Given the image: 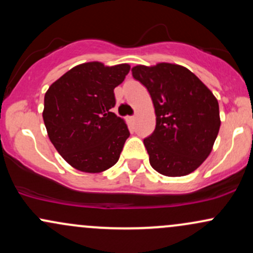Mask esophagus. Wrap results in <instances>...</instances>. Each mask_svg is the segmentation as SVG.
<instances>
[{"label":"esophagus","mask_w":253,"mask_h":253,"mask_svg":"<svg viewBox=\"0 0 253 253\" xmlns=\"http://www.w3.org/2000/svg\"><path fill=\"white\" fill-rule=\"evenodd\" d=\"M128 121H129V123L132 124V125H134V123H135V117H129V118H128Z\"/></svg>","instance_id":"34e87169"}]
</instances>
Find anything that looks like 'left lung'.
<instances>
[{
    "instance_id": "obj_1",
    "label": "left lung",
    "mask_w": 253,
    "mask_h": 253,
    "mask_svg": "<svg viewBox=\"0 0 253 253\" xmlns=\"http://www.w3.org/2000/svg\"><path fill=\"white\" fill-rule=\"evenodd\" d=\"M132 75L155 106L156 128L144 139L151 167L170 177L195 171L210 156L221 124L213 92L177 64L136 65Z\"/></svg>"
}]
</instances>
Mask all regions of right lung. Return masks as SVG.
Returning <instances> with one entry per match:
<instances>
[{
	"instance_id": "add662e5",
	"label": "right lung",
	"mask_w": 253,
	"mask_h": 253,
	"mask_svg": "<svg viewBox=\"0 0 253 253\" xmlns=\"http://www.w3.org/2000/svg\"><path fill=\"white\" fill-rule=\"evenodd\" d=\"M129 69L128 64H80L46 91L42 119L48 138L75 169L97 173L119 161L129 130L112 108L115 86Z\"/></svg>"
}]
</instances>
